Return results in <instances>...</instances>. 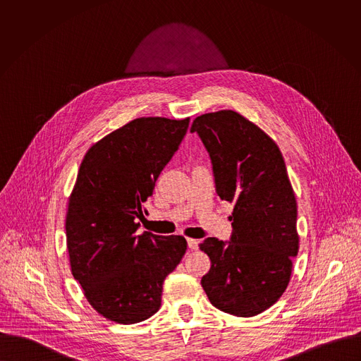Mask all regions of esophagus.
Here are the masks:
<instances>
[{
    "mask_svg": "<svg viewBox=\"0 0 361 361\" xmlns=\"http://www.w3.org/2000/svg\"><path fill=\"white\" fill-rule=\"evenodd\" d=\"M199 240H196V239H188V246H189V249H192V250H197L199 249Z\"/></svg>",
    "mask_w": 361,
    "mask_h": 361,
    "instance_id": "obj_1",
    "label": "esophagus"
}]
</instances>
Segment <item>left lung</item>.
<instances>
[{
  "label": "left lung",
  "instance_id": "1",
  "mask_svg": "<svg viewBox=\"0 0 361 361\" xmlns=\"http://www.w3.org/2000/svg\"><path fill=\"white\" fill-rule=\"evenodd\" d=\"M209 155L216 195L233 203L231 239L207 238L202 286L212 306L253 317L285 292L299 252L298 206L275 142L235 111L197 116L190 128Z\"/></svg>",
  "mask_w": 361,
  "mask_h": 361
}]
</instances>
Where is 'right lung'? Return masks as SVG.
Wrapping results in <instances>:
<instances>
[{
    "label": "right lung",
    "instance_id": "obj_1",
    "mask_svg": "<svg viewBox=\"0 0 361 361\" xmlns=\"http://www.w3.org/2000/svg\"><path fill=\"white\" fill-rule=\"evenodd\" d=\"M189 118H137L85 155L66 214L73 278L109 321L136 324L161 306L162 283L186 253L183 236L137 233L143 204L179 149Z\"/></svg>",
    "mask_w": 361,
    "mask_h": 361
}]
</instances>
